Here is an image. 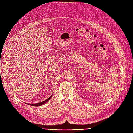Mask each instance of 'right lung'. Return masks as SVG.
Instances as JSON below:
<instances>
[{
  "instance_id": "right-lung-1",
  "label": "right lung",
  "mask_w": 133,
  "mask_h": 133,
  "mask_svg": "<svg viewBox=\"0 0 133 133\" xmlns=\"http://www.w3.org/2000/svg\"><path fill=\"white\" fill-rule=\"evenodd\" d=\"M52 95H53V94H52L48 98H47L46 100H45V101H43V102H40V103H36V104H29V103H28V104H26L31 105V106H34V107H39V106H41V105H43V104L45 103L46 102H47L51 98Z\"/></svg>"
}]
</instances>
